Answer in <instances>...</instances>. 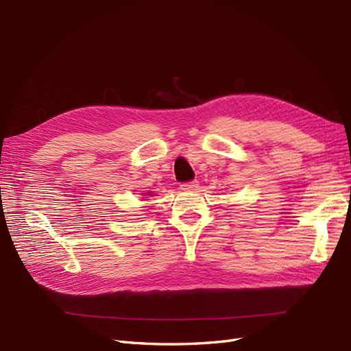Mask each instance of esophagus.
Segmentation results:
<instances>
[{
	"label": "esophagus",
	"mask_w": 351,
	"mask_h": 351,
	"mask_svg": "<svg viewBox=\"0 0 351 351\" xmlns=\"http://www.w3.org/2000/svg\"><path fill=\"white\" fill-rule=\"evenodd\" d=\"M197 187H199V183L196 182H189V183H184V184H182V190H184V192H195V190H197Z\"/></svg>",
	"instance_id": "34e87169"
}]
</instances>
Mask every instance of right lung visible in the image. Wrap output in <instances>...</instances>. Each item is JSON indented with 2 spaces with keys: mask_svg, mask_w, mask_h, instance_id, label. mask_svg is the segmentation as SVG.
Returning a JSON list of instances; mask_svg holds the SVG:
<instances>
[{
  "mask_svg": "<svg viewBox=\"0 0 351 351\" xmlns=\"http://www.w3.org/2000/svg\"><path fill=\"white\" fill-rule=\"evenodd\" d=\"M143 196H154V195H152V193H151V192H147V193H145V195H143Z\"/></svg>",
  "mask_w": 351,
  "mask_h": 351,
  "instance_id": "right-lung-1",
  "label": "right lung"
}]
</instances>
